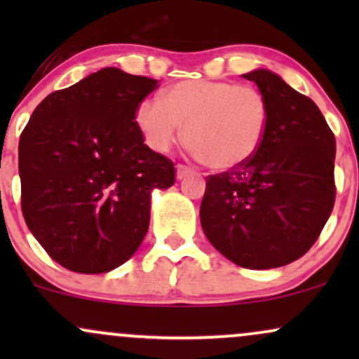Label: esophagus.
<instances>
[{
  "label": "esophagus",
  "instance_id": "34e87169",
  "mask_svg": "<svg viewBox=\"0 0 359 359\" xmlns=\"http://www.w3.org/2000/svg\"><path fill=\"white\" fill-rule=\"evenodd\" d=\"M191 174H194V170L191 167L182 165V163H179V165H177V179H185V177L191 175Z\"/></svg>",
  "mask_w": 359,
  "mask_h": 359
}]
</instances>
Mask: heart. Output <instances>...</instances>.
<instances>
[{"label":"heart","mask_w":359,"mask_h":359,"mask_svg":"<svg viewBox=\"0 0 359 359\" xmlns=\"http://www.w3.org/2000/svg\"><path fill=\"white\" fill-rule=\"evenodd\" d=\"M135 123L148 147L168 151L184 128L185 145L204 165L228 172L253 158L270 123L266 97L251 86L229 81L177 82L162 102L143 100Z\"/></svg>","instance_id":"1"}]
</instances>
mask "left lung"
<instances>
[{
    "label": "left lung",
    "mask_w": 359,
    "mask_h": 359,
    "mask_svg": "<svg viewBox=\"0 0 359 359\" xmlns=\"http://www.w3.org/2000/svg\"><path fill=\"white\" fill-rule=\"evenodd\" d=\"M243 77L269 101V130L250 162L205 179L201 224L236 265L278 269L304 257L331 216L336 138L316 102L277 74Z\"/></svg>",
    "instance_id": "8db88e82"
}]
</instances>
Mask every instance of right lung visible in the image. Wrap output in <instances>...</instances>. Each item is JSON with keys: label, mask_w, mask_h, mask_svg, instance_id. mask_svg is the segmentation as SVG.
<instances>
[{"label": "right lung", "mask_w": 359, "mask_h": 359, "mask_svg": "<svg viewBox=\"0 0 359 359\" xmlns=\"http://www.w3.org/2000/svg\"><path fill=\"white\" fill-rule=\"evenodd\" d=\"M158 82L116 67L48 94L22 131V212L48 257L106 273L133 257L150 224V192L175 167L148 148L135 111Z\"/></svg>", "instance_id": "right-lung-1"}]
</instances>
